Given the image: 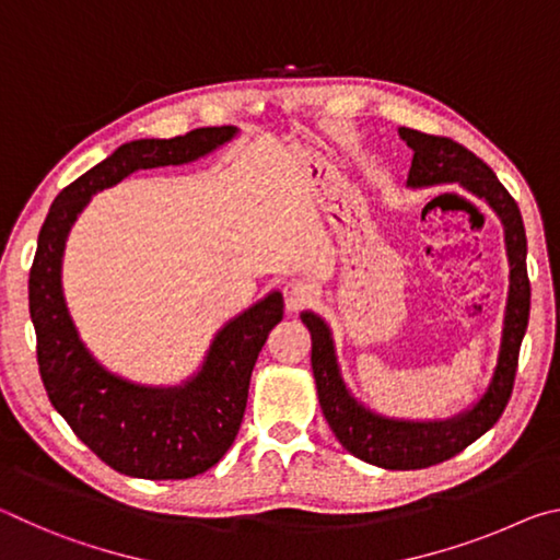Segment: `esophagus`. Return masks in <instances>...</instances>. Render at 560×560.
Instances as JSON below:
<instances>
[{
  "label": "esophagus",
  "instance_id": "1",
  "mask_svg": "<svg viewBox=\"0 0 560 560\" xmlns=\"http://www.w3.org/2000/svg\"><path fill=\"white\" fill-rule=\"evenodd\" d=\"M311 301V289L301 281H289L283 287V303H287L289 314H299V311Z\"/></svg>",
  "mask_w": 560,
  "mask_h": 560
}]
</instances>
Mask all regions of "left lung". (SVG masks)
<instances>
[{
	"mask_svg": "<svg viewBox=\"0 0 560 560\" xmlns=\"http://www.w3.org/2000/svg\"><path fill=\"white\" fill-rule=\"evenodd\" d=\"M397 132L412 150V165L405 183L407 189L457 185L485 202L499 217L501 230H504L509 291L504 318H501L497 365L485 393L457 415L442 417V420H407V417L383 415L350 393L340 373L334 330L328 320L316 311H301V320L311 334V371H314L320 410L336 440L353 457L373 467L424 469L454 457L489 432L509 402L530 306L526 232L514 197L506 192V187L499 183L494 170L485 160L450 138L428 136L412 128H397Z\"/></svg>",
	"mask_w": 560,
	"mask_h": 560,
	"instance_id": "obj_1",
	"label": "left lung"
}]
</instances>
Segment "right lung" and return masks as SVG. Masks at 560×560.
Instances as JSON below:
<instances>
[{"instance_id": "add662e5", "label": "right lung", "mask_w": 560, "mask_h": 560, "mask_svg": "<svg viewBox=\"0 0 560 560\" xmlns=\"http://www.w3.org/2000/svg\"><path fill=\"white\" fill-rule=\"evenodd\" d=\"M240 136L236 126L140 138L93 165L56 197L36 242L30 314L46 395L91 452L126 477L189 479L214 467L240 432L254 363L283 318L281 291L252 303L210 340L200 368L177 385H145L108 371L75 328L63 296V252L91 197L138 170L187 165Z\"/></svg>"}]
</instances>
